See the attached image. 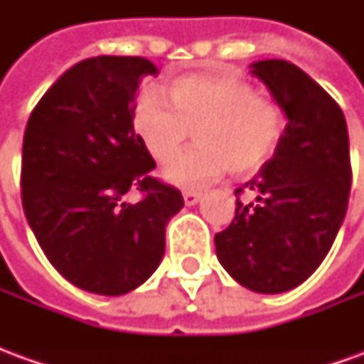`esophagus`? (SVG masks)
Returning <instances> with one entry per match:
<instances>
[{
  "instance_id": "esophagus-1",
  "label": "esophagus",
  "mask_w": 364,
  "mask_h": 364,
  "mask_svg": "<svg viewBox=\"0 0 364 364\" xmlns=\"http://www.w3.org/2000/svg\"><path fill=\"white\" fill-rule=\"evenodd\" d=\"M200 193L198 191H191V189H185L183 191V198H185V205H197L198 200H200Z\"/></svg>"
}]
</instances>
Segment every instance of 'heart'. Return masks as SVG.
<instances>
[{
	"instance_id": "heart-1",
	"label": "heart",
	"mask_w": 364,
	"mask_h": 364,
	"mask_svg": "<svg viewBox=\"0 0 364 364\" xmlns=\"http://www.w3.org/2000/svg\"><path fill=\"white\" fill-rule=\"evenodd\" d=\"M171 105L148 93L134 111V127L154 158L166 164L197 130L200 146L175 159L166 177L181 187H203L232 167L252 173L281 142L284 114L273 99L257 95L252 83L218 74H193L167 90Z\"/></svg>"
}]
</instances>
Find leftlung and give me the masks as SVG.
I'll list each match as a JSON object with an SVG mask.
<instances>
[{
  "label": "left lung",
  "mask_w": 364,
  "mask_h": 364,
  "mask_svg": "<svg viewBox=\"0 0 364 364\" xmlns=\"http://www.w3.org/2000/svg\"><path fill=\"white\" fill-rule=\"evenodd\" d=\"M252 74L287 114L273 158L245 187L253 203L236 200V216L214 236L216 257L242 287L287 292L320 267L343 224L351 159L341 107L287 60H261ZM244 189H236V197Z\"/></svg>",
  "instance_id": "1"
}]
</instances>
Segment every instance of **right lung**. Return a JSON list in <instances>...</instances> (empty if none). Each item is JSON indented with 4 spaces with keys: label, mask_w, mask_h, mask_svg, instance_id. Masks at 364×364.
Masks as SVG:
<instances>
[{
    "label": "right lung",
    "mask_w": 364,
    "mask_h": 364,
    "mask_svg": "<svg viewBox=\"0 0 364 364\" xmlns=\"http://www.w3.org/2000/svg\"><path fill=\"white\" fill-rule=\"evenodd\" d=\"M156 74L140 56L83 60L28 117L23 210L54 269L87 292L119 296L148 281L183 208L179 189L151 177L156 161L134 130L140 80Z\"/></svg>",
    "instance_id": "add662e5"
}]
</instances>
